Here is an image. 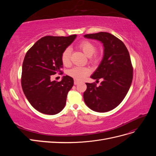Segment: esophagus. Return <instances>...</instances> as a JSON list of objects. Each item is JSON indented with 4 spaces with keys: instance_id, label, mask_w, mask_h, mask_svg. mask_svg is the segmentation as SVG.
<instances>
[{
    "instance_id": "1",
    "label": "esophagus",
    "mask_w": 156,
    "mask_h": 156,
    "mask_svg": "<svg viewBox=\"0 0 156 156\" xmlns=\"http://www.w3.org/2000/svg\"><path fill=\"white\" fill-rule=\"evenodd\" d=\"M79 83L80 81H77V80H74V84H75V85H76V84H78Z\"/></svg>"
}]
</instances>
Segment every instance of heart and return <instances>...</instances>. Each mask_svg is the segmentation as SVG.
Listing matches in <instances>:
<instances>
[{
    "label": "heart",
    "instance_id": "obj_1",
    "mask_svg": "<svg viewBox=\"0 0 156 156\" xmlns=\"http://www.w3.org/2000/svg\"><path fill=\"white\" fill-rule=\"evenodd\" d=\"M79 48L83 52L87 57L90 58L91 62H96L99 58V55L98 54L94 55L96 52V45L92 41L88 40H84L81 41L79 45ZM70 57H71V49L68 48L66 49L62 54L61 60L64 66H69L70 64ZM90 70L87 68L84 67H74L70 69L68 73L69 76L76 80H82L89 74Z\"/></svg>",
    "mask_w": 156,
    "mask_h": 156
}]
</instances>
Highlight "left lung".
Returning a JSON list of instances; mask_svg holds the SVG:
<instances>
[{"mask_svg":"<svg viewBox=\"0 0 156 156\" xmlns=\"http://www.w3.org/2000/svg\"><path fill=\"white\" fill-rule=\"evenodd\" d=\"M85 38L96 40L103 44V59L90 77L102 79L100 85L86 83L83 94L86 105L94 111L105 112L114 109L123 101L133 79L129 54L120 40L110 33L101 32L86 34Z\"/></svg>","mask_w":156,"mask_h":156,"instance_id":"obj_1","label":"left lung"}]
</instances>
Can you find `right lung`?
Masks as SVG:
<instances>
[{"mask_svg": "<svg viewBox=\"0 0 156 156\" xmlns=\"http://www.w3.org/2000/svg\"><path fill=\"white\" fill-rule=\"evenodd\" d=\"M76 37L47 36L26 53L22 66V88L31 105L43 114H58L65 107L73 79L66 75L60 82L52 81L51 75L62 72V54Z\"/></svg>", "mask_w": 156, "mask_h": 156, "instance_id": "1", "label": "right lung"}]
</instances>
